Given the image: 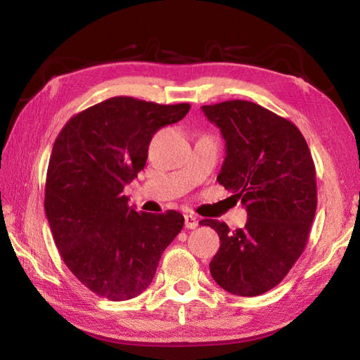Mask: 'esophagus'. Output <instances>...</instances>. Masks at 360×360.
Segmentation results:
<instances>
[{
	"label": "esophagus",
	"instance_id": "34e87169",
	"mask_svg": "<svg viewBox=\"0 0 360 360\" xmlns=\"http://www.w3.org/2000/svg\"><path fill=\"white\" fill-rule=\"evenodd\" d=\"M184 223H186L187 229H196L198 227V219H196L195 215H192V213H187V215H184Z\"/></svg>",
	"mask_w": 360,
	"mask_h": 360
}]
</instances>
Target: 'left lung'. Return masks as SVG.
Here are the masks:
<instances>
[{"mask_svg": "<svg viewBox=\"0 0 360 360\" xmlns=\"http://www.w3.org/2000/svg\"><path fill=\"white\" fill-rule=\"evenodd\" d=\"M226 141L218 182L241 200L243 229L218 219L219 249L210 262L213 280L241 297L264 294L286 277L307 246L317 209L316 167L292 122L248 101L201 106Z\"/></svg>", "mask_w": 360, "mask_h": 360, "instance_id": "8db88e82", "label": "left lung"}]
</instances>
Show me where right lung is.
Listing matches in <instances>:
<instances>
[{"instance_id": "obj_1", "label": "right lung", "mask_w": 360, "mask_h": 360, "mask_svg": "<svg viewBox=\"0 0 360 360\" xmlns=\"http://www.w3.org/2000/svg\"><path fill=\"white\" fill-rule=\"evenodd\" d=\"M188 110L111 97L75 114L53 142L46 217L65 264L94 294L112 302L139 295L184 226L176 210L137 213L124 187L143 170L153 134Z\"/></svg>"}]
</instances>
